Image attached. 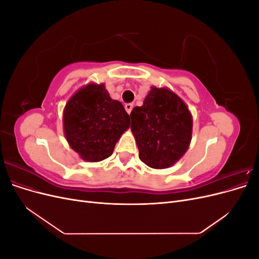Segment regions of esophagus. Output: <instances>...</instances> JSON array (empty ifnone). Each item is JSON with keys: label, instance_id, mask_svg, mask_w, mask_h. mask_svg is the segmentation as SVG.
Segmentation results:
<instances>
[{"label": "esophagus", "instance_id": "1", "mask_svg": "<svg viewBox=\"0 0 259 259\" xmlns=\"http://www.w3.org/2000/svg\"><path fill=\"white\" fill-rule=\"evenodd\" d=\"M133 107H134V106H133V104H126V105H125V110H126V112H127L128 114L132 112Z\"/></svg>", "mask_w": 259, "mask_h": 259}]
</instances>
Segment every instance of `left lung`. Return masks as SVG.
<instances>
[{"label":"left lung","mask_w":259,"mask_h":259,"mask_svg":"<svg viewBox=\"0 0 259 259\" xmlns=\"http://www.w3.org/2000/svg\"><path fill=\"white\" fill-rule=\"evenodd\" d=\"M131 130L139 159L152 168H167L189 148L192 116L183 99L168 89L152 86L142 107L131 112Z\"/></svg>","instance_id":"left-lung-1"}]
</instances>
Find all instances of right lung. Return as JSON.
<instances>
[{
    "mask_svg": "<svg viewBox=\"0 0 259 259\" xmlns=\"http://www.w3.org/2000/svg\"><path fill=\"white\" fill-rule=\"evenodd\" d=\"M128 127L130 115L120 101L110 97L105 84H88L65 107L66 139L84 161L99 162L109 158Z\"/></svg>",
    "mask_w": 259,
    "mask_h": 259,
    "instance_id": "right-lung-1",
    "label": "right lung"
}]
</instances>
